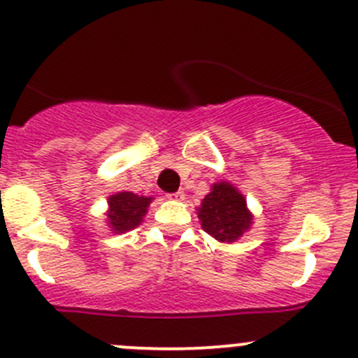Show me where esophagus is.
Wrapping results in <instances>:
<instances>
[{
  "instance_id": "1",
  "label": "esophagus",
  "mask_w": 358,
  "mask_h": 358,
  "mask_svg": "<svg viewBox=\"0 0 358 358\" xmlns=\"http://www.w3.org/2000/svg\"><path fill=\"white\" fill-rule=\"evenodd\" d=\"M168 197H169V199L183 201V199H185V192H183V190H176V192H173V194H168Z\"/></svg>"
}]
</instances>
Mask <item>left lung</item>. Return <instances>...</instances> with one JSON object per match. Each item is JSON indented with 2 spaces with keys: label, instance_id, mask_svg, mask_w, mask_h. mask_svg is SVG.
I'll return each mask as SVG.
<instances>
[{
  "label": "left lung",
  "instance_id": "1",
  "mask_svg": "<svg viewBox=\"0 0 358 358\" xmlns=\"http://www.w3.org/2000/svg\"><path fill=\"white\" fill-rule=\"evenodd\" d=\"M199 220L204 232L220 243H234L251 227L243 194L237 192L230 183H215L211 192L202 199Z\"/></svg>",
  "mask_w": 358,
  "mask_h": 358
}]
</instances>
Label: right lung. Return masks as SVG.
<instances>
[{
  "instance_id": "add662e5",
  "label": "right lung",
  "mask_w": 358,
  "mask_h": 358,
  "mask_svg": "<svg viewBox=\"0 0 358 358\" xmlns=\"http://www.w3.org/2000/svg\"><path fill=\"white\" fill-rule=\"evenodd\" d=\"M150 197L135 196L131 192H119L109 197V225L117 234L136 229L145 216Z\"/></svg>"
}]
</instances>
